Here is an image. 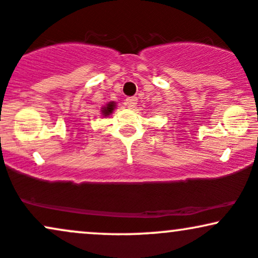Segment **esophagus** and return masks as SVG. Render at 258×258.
<instances>
[{
  "mask_svg": "<svg viewBox=\"0 0 258 258\" xmlns=\"http://www.w3.org/2000/svg\"><path fill=\"white\" fill-rule=\"evenodd\" d=\"M137 104V98L136 97H128V98H126V105L128 106L130 109H133Z\"/></svg>",
  "mask_w": 258,
  "mask_h": 258,
  "instance_id": "1",
  "label": "esophagus"
}]
</instances>
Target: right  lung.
Here are the masks:
<instances>
[{"instance_id": "add662e5", "label": "right lung", "mask_w": 258, "mask_h": 258, "mask_svg": "<svg viewBox=\"0 0 258 258\" xmlns=\"http://www.w3.org/2000/svg\"><path fill=\"white\" fill-rule=\"evenodd\" d=\"M115 108H116V103L109 102L108 104L104 105L102 109H100V112H102L103 116L106 117V116H109V115L112 114V111L115 110Z\"/></svg>"}]
</instances>
